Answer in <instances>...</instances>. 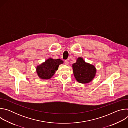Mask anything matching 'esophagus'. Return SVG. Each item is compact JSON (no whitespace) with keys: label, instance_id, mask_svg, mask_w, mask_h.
<instances>
[{"label":"esophagus","instance_id":"esophagus-1","mask_svg":"<svg viewBox=\"0 0 128 128\" xmlns=\"http://www.w3.org/2000/svg\"><path fill=\"white\" fill-rule=\"evenodd\" d=\"M64 63H65V65H68V64H69V61H68V60H65Z\"/></svg>","mask_w":128,"mask_h":128}]
</instances>
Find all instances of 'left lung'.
<instances>
[{"label":"left lung","mask_w":128,"mask_h":128,"mask_svg":"<svg viewBox=\"0 0 128 128\" xmlns=\"http://www.w3.org/2000/svg\"><path fill=\"white\" fill-rule=\"evenodd\" d=\"M74 74L76 80L80 83L86 84L92 81L96 74L94 66L86 63L82 58H78L72 65Z\"/></svg>","instance_id":"8db88e82"}]
</instances>
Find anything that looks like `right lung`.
<instances>
[{"instance_id":"right-lung-1","label":"right lung","mask_w":128,"mask_h":128,"mask_svg":"<svg viewBox=\"0 0 128 128\" xmlns=\"http://www.w3.org/2000/svg\"><path fill=\"white\" fill-rule=\"evenodd\" d=\"M63 63V61L60 59H52L50 58L36 68L38 74L42 79H49L53 76L56 71L58 70L59 65Z\"/></svg>"}]
</instances>
